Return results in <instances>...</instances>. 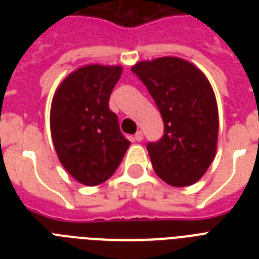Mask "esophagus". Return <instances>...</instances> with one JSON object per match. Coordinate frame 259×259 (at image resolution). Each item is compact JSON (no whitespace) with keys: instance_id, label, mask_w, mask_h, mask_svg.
<instances>
[{"instance_id":"esophagus-1","label":"esophagus","mask_w":259,"mask_h":259,"mask_svg":"<svg viewBox=\"0 0 259 259\" xmlns=\"http://www.w3.org/2000/svg\"><path fill=\"white\" fill-rule=\"evenodd\" d=\"M133 140H134V141H137V142H140V141H142V140H144V134H142L141 130H138L137 133L134 134Z\"/></svg>"}]
</instances>
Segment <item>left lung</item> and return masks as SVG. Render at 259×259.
Here are the masks:
<instances>
[{
	"label": "left lung",
	"instance_id": "8db88e82",
	"mask_svg": "<svg viewBox=\"0 0 259 259\" xmlns=\"http://www.w3.org/2000/svg\"><path fill=\"white\" fill-rule=\"evenodd\" d=\"M153 97L164 136L148 144L154 172L172 187L195 184L217 156L219 115L212 86L193 63L176 56L141 60L132 67Z\"/></svg>",
	"mask_w": 259,
	"mask_h": 259
}]
</instances>
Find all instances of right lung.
Returning a JSON list of instances; mask_svg holds the SVG:
<instances>
[{
	"mask_svg": "<svg viewBox=\"0 0 259 259\" xmlns=\"http://www.w3.org/2000/svg\"><path fill=\"white\" fill-rule=\"evenodd\" d=\"M122 66L86 64L67 75L52 98L51 136L59 161L80 184L113 176L130 142L122 136L109 99Z\"/></svg>",
	"mask_w": 259,
	"mask_h": 259,
	"instance_id": "add662e5",
	"label": "right lung"
}]
</instances>
